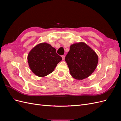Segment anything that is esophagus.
Returning <instances> with one entry per match:
<instances>
[{"label": "esophagus", "mask_w": 121, "mask_h": 121, "mask_svg": "<svg viewBox=\"0 0 121 121\" xmlns=\"http://www.w3.org/2000/svg\"><path fill=\"white\" fill-rule=\"evenodd\" d=\"M61 57H62V58H63V60H64L65 58V56H62Z\"/></svg>", "instance_id": "esophagus-1"}]
</instances>
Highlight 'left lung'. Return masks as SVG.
I'll use <instances>...</instances> for the list:
<instances>
[{
    "label": "left lung",
    "mask_w": 121,
    "mask_h": 121,
    "mask_svg": "<svg viewBox=\"0 0 121 121\" xmlns=\"http://www.w3.org/2000/svg\"><path fill=\"white\" fill-rule=\"evenodd\" d=\"M65 60L71 75L81 80L88 78L94 72L98 64V57L89 46L80 42L71 45Z\"/></svg>",
    "instance_id": "obj_1"
}]
</instances>
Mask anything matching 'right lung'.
<instances>
[{
    "label": "right lung",
    "mask_w": 121,
    "mask_h": 121,
    "mask_svg": "<svg viewBox=\"0 0 121 121\" xmlns=\"http://www.w3.org/2000/svg\"><path fill=\"white\" fill-rule=\"evenodd\" d=\"M29 66L34 74L40 77L52 73L62 58L56 53V49L49 44L40 43L29 52Z\"/></svg>",
    "instance_id": "obj_1"
}]
</instances>
